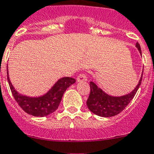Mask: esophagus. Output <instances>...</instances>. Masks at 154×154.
<instances>
[{
  "label": "esophagus",
  "instance_id": "34e87169",
  "mask_svg": "<svg viewBox=\"0 0 154 154\" xmlns=\"http://www.w3.org/2000/svg\"><path fill=\"white\" fill-rule=\"evenodd\" d=\"M87 80V76L84 74H80V75H78L77 78V82H84Z\"/></svg>",
  "mask_w": 154,
  "mask_h": 154
}]
</instances>
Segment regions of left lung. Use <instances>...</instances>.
I'll return each instance as SVG.
<instances>
[{"instance_id": "1", "label": "left lung", "mask_w": 154, "mask_h": 154, "mask_svg": "<svg viewBox=\"0 0 154 154\" xmlns=\"http://www.w3.org/2000/svg\"><path fill=\"white\" fill-rule=\"evenodd\" d=\"M136 47L137 48L142 55L140 45L137 42ZM142 74H143V71H142L139 83L131 92L125 95L119 96V97L106 94L101 88H99L94 82H90V89L91 90H90L88 98L86 101L88 109L91 112L100 117H112L119 114L130 103V102L133 100L135 94L137 92L142 83Z\"/></svg>"}]
</instances>
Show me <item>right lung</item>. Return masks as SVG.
Returning <instances> with one entry per match:
<instances>
[{
    "instance_id": "right-lung-1",
    "label": "right lung",
    "mask_w": 154,
    "mask_h": 154,
    "mask_svg": "<svg viewBox=\"0 0 154 154\" xmlns=\"http://www.w3.org/2000/svg\"><path fill=\"white\" fill-rule=\"evenodd\" d=\"M7 80L14 98L24 112L35 117H45L58 109L66 89L76 82L72 77H62L47 93L38 97H29L20 94L10 82L7 68Z\"/></svg>"
}]
</instances>
